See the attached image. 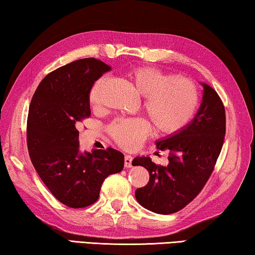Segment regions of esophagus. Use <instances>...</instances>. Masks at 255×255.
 <instances>
[{
	"instance_id": "esophagus-1",
	"label": "esophagus",
	"mask_w": 255,
	"mask_h": 255,
	"mask_svg": "<svg viewBox=\"0 0 255 255\" xmlns=\"http://www.w3.org/2000/svg\"><path fill=\"white\" fill-rule=\"evenodd\" d=\"M132 160L133 158L131 157L130 154H125L124 157V166L127 168H131L132 167Z\"/></svg>"
}]
</instances>
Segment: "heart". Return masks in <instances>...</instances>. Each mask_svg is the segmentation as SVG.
<instances>
[{"label":"heart","instance_id":"1","mask_svg":"<svg viewBox=\"0 0 255 255\" xmlns=\"http://www.w3.org/2000/svg\"><path fill=\"white\" fill-rule=\"evenodd\" d=\"M127 78L137 95L142 97V109L154 130L172 134L188 124L198 106L197 88L189 79L169 76L152 67H135L127 71ZM103 78L94 83L89 102L96 104ZM149 125L144 120H118L111 125L110 133L116 143L134 148L148 134Z\"/></svg>","mask_w":255,"mask_h":255}]
</instances>
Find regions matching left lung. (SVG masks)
<instances>
[{"label": "left lung", "instance_id": "8db88e82", "mask_svg": "<svg viewBox=\"0 0 255 255\" xmlns=\"http://www.w3.org/2000/svg\"><path fill=\"white\" fill-rule=\"evenodd\" d=\"M197 114L182 130L155 142L169 152L167 167L158 166L150 157H136L133 166L149 171V182L135 190L141 206L157 214H172L197 196L215 167L226 130L225 109L216 91L207 84Z\"/></svg>", "mask_w": 255, "mask_h": 255}]
</instances>
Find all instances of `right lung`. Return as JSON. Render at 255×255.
<instances>
[{"label":"right lung","instance_id":"1","mask_svg":"<svg viewBox=\"0 0 255 255\" xmlns=\"http://www.w3.org/2000/svg\"><path fill=\"white\" fill-rule=\"evenodd\" d=\"M109 70V65L95 58L75 60L48 74L30 103V159L51 194L71 208L95 203L105 178L124 167V154L113 148L79 151L77 125L91 115L89 92Z\"/></svg>","mask_w":255,"mask_h":255}]
</instances>
